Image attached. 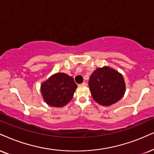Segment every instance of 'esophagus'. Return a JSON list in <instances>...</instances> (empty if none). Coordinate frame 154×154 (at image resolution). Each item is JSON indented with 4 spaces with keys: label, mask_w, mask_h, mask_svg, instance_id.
Segmentation results:
<instances>
[{
    "label": "esophagus",
    "mask_w": 154,
    "mask_h": 154,
    "mask_svg": "<svg viewBox=\"0 0 154 154\" xmlns=\"http://www.w3.org/2000/svg\"><path fill=\"white\" fill-rule=\"evenodd\" d=\"M79 86H86V83L85 82H83L82 83H81V84L79 85Z\"/></svg>",
    "instance_id": "1"
}]
</instances>
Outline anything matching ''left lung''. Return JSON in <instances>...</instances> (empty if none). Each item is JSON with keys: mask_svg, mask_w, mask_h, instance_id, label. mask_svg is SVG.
<instances>
[{"mask_svg": "<svg viewBox=\"0 0 154 154\" xmlns=\"http://www.w3.org/2000/svg\"><path fill=\"white\" fill-rule=\"evenodd\" d=\"M88 85L94 100L103 106L116 103L126 91L123 75L109 66L96 68L91 75Z\"/></svg>", "mask_w": 154, "mask_h": 154, "instance_id": "obj_1", "label": "left lung"}]
</instances>
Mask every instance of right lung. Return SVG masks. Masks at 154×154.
I'll return each instance as SVG.
<instances>
[{"label": "right lung", "mask_w": 154, "mask_h": 154, "mask_svg": "<svg viewBox=\"0 0 154 154\" xmlns=\"http://www.w3.org/2000/svg\"><path fill=\"white\" fill-rule=\"evenodd\" d=\"M77 85L73 78L65 73H54L41 85V92L48 106L60 108L65 106L73 98Z\"/></svg>", "instance_id": "right-lung-1"}]
</instances>
